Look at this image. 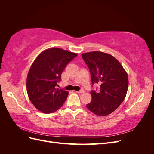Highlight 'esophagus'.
I'll use <instances>...</instances> for the list:
<instances>
[{
	"mask_svg": "<svg viewBox=\"0 0 154 154\" xmlns=\"http://www.w3.org/2000/svg\"><path fill=\"white\" fill-rule=\"evenodd\" d=\"M77 93H83L84 92V91H83V89H81V90H80V91H76Z\"/></svg>",
	"mask_w": 154,
	"mask_h": 154,
	"instance_id": "34e87169",
	"label": "esophagus"
}]
</instances>
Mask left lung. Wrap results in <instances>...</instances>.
Wrapping results in <instances>:
<instances>
[{
    "mask_svg": "<svg viewBox=\"0 0 154 154\" xmlns=\"http://www.w3.org/2000/svg\"><path fill=\"white\" fill-rule=\"evenodd\" d=\"M91 76L92 84H99L98 91L92 90V101L87 109L94 114L107 116L117 109L125 98L128 87L127 73L112 56L99 51L82 54Z\"/></svg>",
    "mask_w": 154,
    "mask_h": 154,
    "instance_id": "left-lung-1",
    "label": "left lung"
}]
</instances>
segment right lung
I'll list each match as a JSON object with an SVG mask.
<instances>
[{"label": "right lung", "instance_id": "1", "mask_svg": "<svg viewBox=\"0 0 154 154\" xmlns=\"http://www.w3.org/2000/svg\"><path fill=\"white\" fill-rule=\"evenodd\" d=\"M76 56L60 48H50L32 63L27 74V92L32 105L42 112L53 113L66 101L68 91L57 87L63 70Z\"/></svg>", "mask_w": 154, "mask_h": 154}]
</instances>
